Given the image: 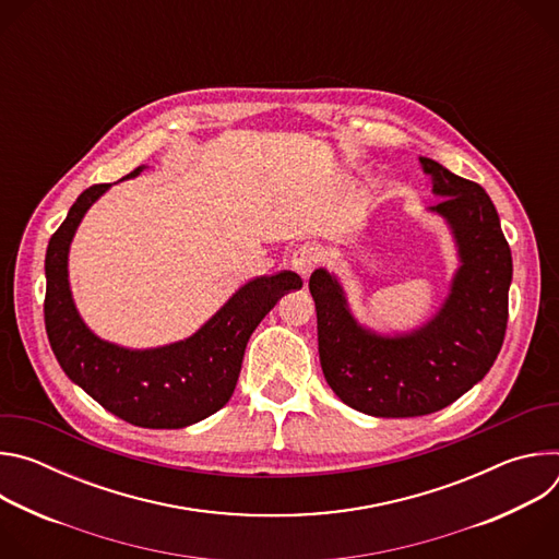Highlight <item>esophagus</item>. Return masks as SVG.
Segmentation results:
<instances>
[{"label": "esophagus", "instance_id": "1", "mask_svg": "<svg viewBox=\"0 0 559 559\" xmlns=\"http://www.w3.org/2000/svg\"><path fill=\"white\" fill-rule=\"evenodd\" d=\"M318 259H321V250H318V248L311 246V243H305V246H300V248L292 254V267H294L302 278H309V274L313 272Z\"/></svg>", "mask_w": 559, "mask_h": 559}]
</instances>
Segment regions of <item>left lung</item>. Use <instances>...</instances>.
<instances>
[{"instance_id":"1","label":"left lung","mask_w":559,"mask_h":559,"mask_svg":"<svg viewBox=\"0 0 559 559\" xmlns=\"http://www.w3.org/2000/svg\"><path fill=\"white\" fill-rule=\"evenodd\" d=\"M420 166L442 199L429 212L449 225L460 263L429 321L380 334L354 316L334 272L318 267L309 278L325 380L345 405L376 418H416L455 403L493 367L507 332L513 261L493 201L429 156Z\"/></svg>"}]
</instances>
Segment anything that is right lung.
Here are the masks:
<instances>
[{
    "label": "right lung",
    "mask_w": 559,
    "mask_h": 559,
    "mask_svg": "<svg viewBox=\"0 0 559 559\" xmlns=\"http://www.w3.org/2000/svg\"><path fill=\"white\" fill-rule=\"evenodd\" d=\"M145 170L139 166L123 179ZM110 183L79 194L46 250V334L66 376L117 418L145 429H183L216 414L234 393L243 354L265 313L302 281L294 272L257 276L186 341L130 349L99 338L79 316L68 254L74 231Z\"/></svg>",
    "instance_id": "1"
}]
</instances>
